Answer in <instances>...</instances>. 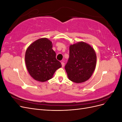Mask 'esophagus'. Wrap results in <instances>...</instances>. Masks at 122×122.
Listing matches in <instances>:
<instances>
[{"instance_id":"1","label":"esophagus","mask_w":122,"mask_h":122,"mask_svg":"<svg viewBox=\"0 0 122 122\" xmlns=\"http://www.w3.org/2000/svg\"><path fill=\"white\" fill-rule=\"evenodd\" d=\"M61 66H62V67H64V66H65V63L64 62H61Z\"/></svg>"}]
</instances>
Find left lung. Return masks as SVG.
Segmentation results:
<instances>
[{"label":"left lung","mask_w":122,"mask_h":122,"mask_svg":"<svg viewBox=\"0 0 122 122\" xmlns=\"http://www.w3.org/2000/svg\"><path fill=\"white\" fill-rule=\"evenodd\" d=\"M69 58L65 66L69 79L75 83L83 82L93 74L97 56L94 49L84 42L70 46Z\"/></svg>","instance_id":"8db88e82"}]
</instances>
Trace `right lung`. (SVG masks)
<instances>
[{
    "instance_id": "add662e5",
    "label": "right lung",
    "mask_w": 122,
    "mask_h": 122,
    "mask_svg": "<svg viewBox=\"0 0 122 122\" xmlns=\"http://www.w3.org/2000/svg\"><path fill=\"white\" fill-rule=\"evenodd\" d=\"M52 48V44L50 40L41 38L32 43L26 51V66L34 79L46 81L52 78L56 70L61 67Z\"/></svg>"
}]
</instances>
